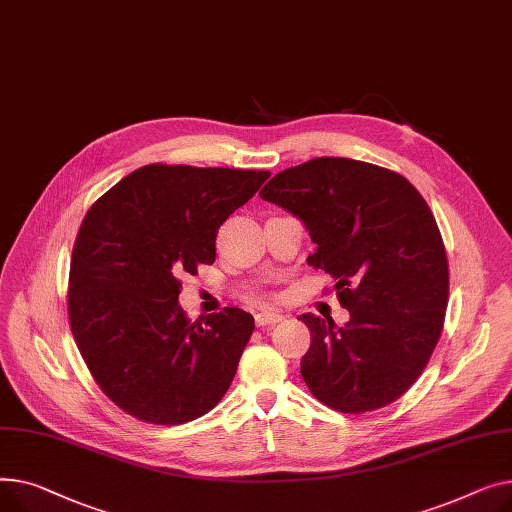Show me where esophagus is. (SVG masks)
Here are the masks:
<instances>
[{
  "mask_svg": "<svg viewBox=\"0 0 512 512\" xmlns=\"http://www.w3.org/2000/svg\"><path fill=\"white\" fill-rule=\"evenodd\" d=\"M281 320H283V316L277 314V312H260V314H256V324L258 326H273V324H277Z\"/></svg>",
  "mask_w": 512,
  "mask_h": 512,
  "instance_id": "34e87169",
  "label": "esophagus"
}]
</instances>
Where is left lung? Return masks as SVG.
I'll return each mask as SVG.
<instances>
[{
	"instance_id": "obj_1",
	"label": "left lung",
	"mask_w": 512,
	"mask_h": 512,
	"mask_svg": "<svg viewBox=\"0 0 512 512\" xmlns=\"http://www.w3.org/2000/svg\"><path fill=\"white\" fill-rule=\"evenodd\" d=\"M302 219L318 246L308 258L333 275L349 310L302 314L312 335L302 357L310 393L341 413H366L403 397L426 370L448 304V260L428 202L395 171L318 157L279 171L260 190Z\"/></svg>"
}]
</instances>
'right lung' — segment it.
<instances>
[{
  "instance_id": "obj_1",
  "label": "right lung",
  "mask_w": 512,
  "mask_h": 512,
  "mask_svg": "<svg viewBox=\"0 0 512 512\" xmlns=\"http://www.w3.org/2000/svg\"><path fill=\"white\" fill-rule=\"evenodd\" d=\"M268 175L153 163L88 208L70 260L68 318L86 368L128 415L177 426L227 393L254 318L225 308L192 322L177 304L179 277L215 262L219 227Z\"/></svg>"
}]
</instances>
